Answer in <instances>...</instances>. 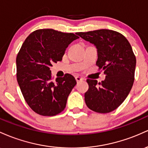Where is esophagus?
Wrapping results in <instances>:
<instances>
[{
	"label": "esophagus",
	"mask_w": 148,
	"mask_h": 148,
	"mask_svg": "<svg viewBox=\"0 0 148 148\" xmlns=\"http://www.w3.org/2000/svg\"><path fill=\"white\" fill-rule=\"evenodd\" d=\"M75 79H76V81H77V82H80V81L83 80V78H82V77H79V76H76Z\"/></svg>",
	"instance_id": "1"
}]
</instances>
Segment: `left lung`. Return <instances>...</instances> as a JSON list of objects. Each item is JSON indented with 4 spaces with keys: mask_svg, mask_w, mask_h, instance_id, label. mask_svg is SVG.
Returning a JSON list of instances; mask_svg holds the SVG:
<instances>
[{
    "mask_svg": "<svg viewBox=\"0 0 148 148\" xmlns=\"http://www.w3.org/2000/svg\"><path fill=\"white\" fill-rule=\"evenodd\" d=\"M76 34L96 46V66L106 75V79L101 83L87 79L89 89L84 94L86 105L99 113L112 112L125 100L134 84L136 59L132 46L123 35L112 30Z\"/></svg>",
    "mask_w": 148,
    "mask_h": 148,
    "instance_id": "left-lung-1",
    "label": "left lung"
}]
</instances>
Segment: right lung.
Instances as JSON below:
<instances>
[{
  "label": "right lung",
  "instance_id": "obj_1",
  "mask_svg": "<svg viewBox=\"0 0 148 148\" xmlns=\"http://www.w3.org/2000/svg\"><path fill=\"white\" fill-rule=\"evenodd\" d=\"M79 37L54 29H38L26 38L16 56V79L25 101L35 112L54 116L66 108L76 84L73 75L54 80L50 66L62 60L66 49Z\"/></svg>",
  "mask_w": 148,
  "mask_h": 148
}]
</instances>
